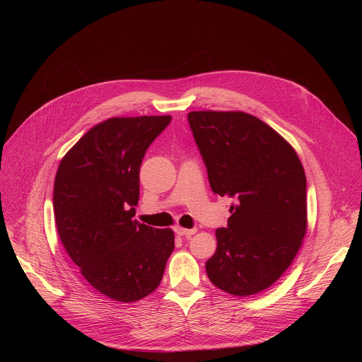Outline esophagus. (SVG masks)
<instances>
[{"instance_id":"34e87169","label":"esophagus","mask_w":362,"mask_h":362,"mask_svg":"<svg viewBox=\"0 0 362 362\" xmlns=\"http://www.w3.org/2000/svg\"><path fill=\"white\" fill-rule=\"evenodd\" d=\"M175 232H176L179 236H192V235H194V233L197 232V229H196V228H193V229H185V228L177 226V228L175 229Z\"/></svg>"}]
</instances>
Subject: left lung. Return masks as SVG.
<instances>
[{
    "label": "left lung",
    "mask_w": 362,
    "mask_h": 362,
    "mask_svg": "<svg viewBox=\"0 0 362 362\" xmlns=\"http://www.w3.org/2000/svg\"><path fill=\"white\" fill-rule=\"evenodd\" d=\"M212 190L235 200L206 274L219 289L249 296L291 267L306 233V177L295 148L245 112H190Z\"/></svg>",
    "instance_id": "1"
}]
</instances>
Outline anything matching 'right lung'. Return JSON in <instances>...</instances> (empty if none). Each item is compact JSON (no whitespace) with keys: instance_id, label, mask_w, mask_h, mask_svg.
Segmentation results:
<instances>
[{"instance_id":"right-lung-1","label":"right lung","mask_w":362,"mask_h":362,"mask_svg":"<svg viewBox=\"0 0 362 362\" xmlns=\"http://www.w3.org/2000/svg\"><path fill=\"white\" fill-rule=\"evenodd\" d=\"M172 116L112 117L91 127L62 159L54 180L60 240L100 293L134 302L156 289L175 249L172 229L133 219L144 153Z\"/></svg>"}]
</instances>
